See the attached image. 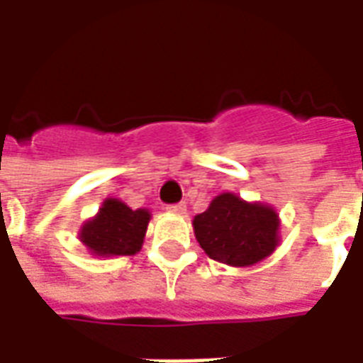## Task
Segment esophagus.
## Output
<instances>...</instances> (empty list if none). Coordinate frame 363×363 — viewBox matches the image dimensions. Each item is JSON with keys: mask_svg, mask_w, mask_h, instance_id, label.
<instances>
[{"mask_svg": "<svg viewBox=\"0 0 363 363\" xmlns=\"http://www.w3.org/2000/svg\"><path fill=\"white\" fill-rule=\"evenodd\" d=\"M167 210L173 213H184L186 212V204H184V202H179V204H169L167 206Z\"/></svg>", "mask_w": 363, "mask_h": 363, "instance_id": "obj_1", "label": "esophagus"}]
</instances>
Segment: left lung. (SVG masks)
Masks as SVG:
<instances>
[{"mask_svg":"<svg viewBox=\"0 0 363 363\" xmlns=\"http://www.w3.org/2000/svg\"><path fill=\"white\" fill-rule=\"evenodd\" d=\"M280 221L272 208L247 204L235 194H220L194 218V233L210 259L251 267L267 259L278 245Z\"/></svg>","mask_w":363,"mask_h":363,"instance_id":"left-lung-1","label":"left lung"}]
</instances>
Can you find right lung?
Segmentation results:
<instances>
[{"instance_id": "obj_1", "label": "right lung", "mask_w": 363, "mask_h": 363, "mask_svg": "<svg viewBox=\"0 0 363 363\" xmlns=\"http://www.w3.org/2000/svg\"><path fill=\"white\" fill-rule=\"evenodd\" d=\"M150 223L147 210H130L120 200H106L82 229V241L101 257H128L142 249Z\"/></svg>"}]
</instances>
